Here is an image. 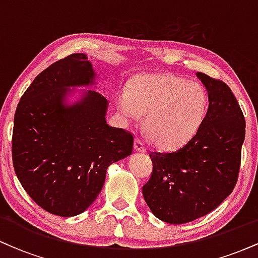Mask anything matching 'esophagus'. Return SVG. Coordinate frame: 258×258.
Instances as JSON below:
<instances>
[{
    "instance_id": "obj_1",
    "label": "esophagus",
    "mask_w": 258,
    "mask_h": 258,
    "mask_svg": "<svg viewBox=\"0 0 258 258\" xmlns=\"http://www.w3.org/2000/svg\"><path fill=\"white\" fill-rule=\"evenodd\" d=\"M135 149H136V152H138V153H146L147 152V148L144 147L143 142H142L141 139H136L135 141Z\"/></svg>"
}]
</instances>
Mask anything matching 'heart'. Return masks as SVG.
I'll return each instance as SVG.
<instances>
[{
    "label": "heart",
    "mask_w": 258,
    "mask_h": 258,
    "mask_svg": "<svg viewBox=\"0 0 258 258\" xmlns=\"http://www.w3.org/2000/svg\"><path fill=\"white\" fill-rule=\"evenodd\" d=\"M117 110L126 120L147 115V132L162 149L184 146L199 131L209 99L205 88L173 74H142L121 91Z\"/></svg>",
    "instance_id": "b5f03b06"
}]
</instances>
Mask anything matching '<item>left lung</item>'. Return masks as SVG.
Instances as JSON below:
<instances>
[{"label":"left lung","instance_id":"8db88e82","mask_svg":"<svg viewBox=\"0 0 258 258\" xmlns=\"http://www.w3.org/2000/svg\"><path fill=\"white\" fill-rule=\"evenodd\" d=\"M207 91L209 108L199 131L171 153H150L153 173L142 188L159 220L188 223L215 210L233 191L240 168L245 119L224 82L197 73Z\"/></svg>","mask_w":258,"mask_h":258}]
</instances>
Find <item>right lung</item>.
I'll list each match as a JSON object with an SVG mask.
<instances>
[{
  "mask_svg": "<svg viewBox=\"0 0 258 258\" xmlns=\"http://www.w3.org/2000/svg\"><path fill=\"white\" fill-rule=\"evenodd\" d=\"M96 79L85 53L68 55L36 76L14 115L18 179L38 206L60 217L86 211L102 190L108 167L133 149L131 133L106 123L105 97L75 91L93 87Z\"/></svg>",
  "mask_w": 258,
  "mask_h": 258,
  "instance_id": "1",
  "label": "right lung"
}]
</instances>
